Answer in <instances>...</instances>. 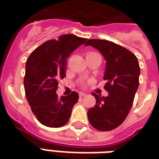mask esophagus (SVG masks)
<instances>
[{"mask_svg":"<svg viewBox=\"0 0 159 159\" xmlns=\"http://www.w3.org/2000/svg\"><path fill=\"white\" fill-rule=\"evenodd\" d=\"M87 94L85 93H83V92H80L79 93V96L80 97H83V96H86Z\"/></svg>","mask_w":159,"mask_h":159,"instance_id":"1","label":"esophagus"}]
</instances>
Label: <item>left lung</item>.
Wrapping results in <instances>:
<instances>
[{
  "mask_svg": "<svg viewBox=\"0 0 159 159\" xmlns=\"http://www.w3.org/2000/svg\"><path fill=\"white\" fill-rule=\"evenodd\" d=\"M106 59L104 80L107 97L93 93L96 104L88 111L90 124L100 131H110L121 125L129 112L139 87L140 66L136 56L122 46L107 40L89 39Z\"/></svg>",
  "mask_w": 159,
  "mask_h": 159,
  "instance_id": "left-lung-1",
  "label": "left lung"
}]
</instances>
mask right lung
<instances>
[{
    "instance_id": "add662e5",
    "label": "right lung",
    "mask_w": 159,
    "mask_h": 159,
    "mask_svg": "<svg viewBox=\"0 0 159 159\" xmlns=\"http://www.w3.org/2000/svg\"><path fill=\"white\" fill-rule=\"evenodd\" d=\"M71 34L49 40L33 51L26 61L24 86L26 99L40 123L59 128L69 120L78 93L58 98V80L66 76V62L70 54L86 42Z\"/></svg>"
}]
</instances>
